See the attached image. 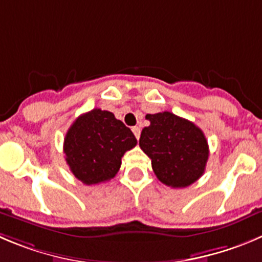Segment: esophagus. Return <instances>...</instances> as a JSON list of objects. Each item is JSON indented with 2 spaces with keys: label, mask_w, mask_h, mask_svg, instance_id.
<instances>
[{
  "label": "esophagus",
  "mask_w": 262,
  "mask_h": 262,
  "mask_svg": "<svg viewBox=\"0 0 262 262\" xmlns=\"http://www.w3.org/2000/svg\"><path fill=\"white\" fill-rule=\"evenodd\" d=\"M133 133H134V135H135V138L139 140V138H140V127H138V126L133 127Z\"/></svg>",
  "instance_id": "1"
}]
</instances>
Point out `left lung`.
<instances>
[{
  "instance_id": "obj_1",
  "label": "left lung",
  "mask_w": 262,
  "mask_h": 262,
  "mask_svg": "<svg viewBox=\"0 0 262 262\" xmlns=\"http://www.w3.org/2000/svg\"><path fill=\"white\" fill-rule=\"evenodd\" d=\"M150 122L141 131L139 145L151 159V168L161 183L185 188L204 173L208 144L193 122L170 112L146 114Z\"/></svg>"
}]
</instances>
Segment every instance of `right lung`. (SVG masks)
Returning a JSON list of instances; mask_svg holds the SVG:
<instances>
[{"label": "right lung", "instance_id": "right-lung-1", "mask_svg": "<svg viewBox=\"0 0 262 262\" xmlns=\"http://www.w3.org/2000/svg\"><path fill=\"white\" fill-rule=\"evenodd\" d=\"M136 144L135 135L123 122L96 108L69 127L64 153L72 173L86 185H95L117 175L123 154Z\"/></svg>", "mask_w": 262, "mask_h": 262}]
</instances>
